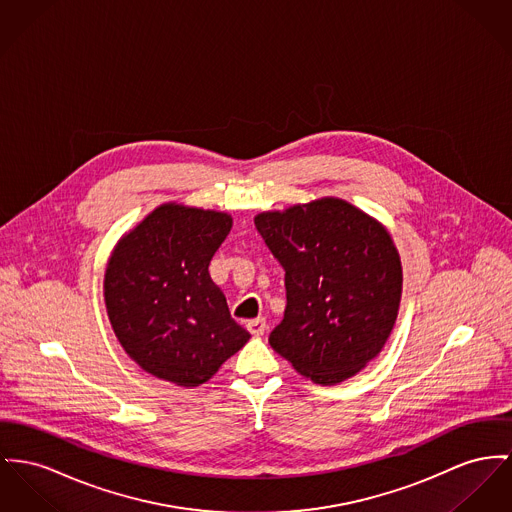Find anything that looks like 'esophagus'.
Returning a JSON list of instances; mask_svg holds the SVG:
<instances>
[{
    "instance_id": "1",
    "label": "esophagus",
    "mask_w": 512,
    "mask_h": 512,
    "mask_svg": "<svg viewBox=\"0 0 512 512\" xmlns=\"http://www.w3.org/2000/svg\"><path fill=\"white\" fill-rule=\"evenodd\" d=\"M246 328H248V332H250L254 338H260V336H264V332L268 330V324H266L264 318H256V320H250V322L246 324Z\"/></svg>"
}]
</instances>
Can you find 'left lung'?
Listing matches in <instances>:
<instances>
[{
	"instance_id": "obj_1",
	"label": "left lung",
	"mask_w": 512,
	"mask_h": 512,
	"mask_svg": "<svg viewBox=\"0 0 512 512\" xmlns=\"http://www.w3.org/2000/svg\"><path fill=\"white\" fill-rule=\"evenodd\" d=\"M254 225L285 270L273 351L316 384L359 373L388 340L402 297V264L386 229L336 198L260 213Z\"/></svg>"
}]
</instances>
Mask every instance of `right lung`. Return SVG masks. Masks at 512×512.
Returning <instances> with one entry per match:
<instances>
[{"mask_svg": "<svg viewBox=\"0 0 512 512\" xmlns=\"http://www.w3.org/2000/svg\"><path fill=\"white\" fill-rule=\"evenodd\" d=\"M227 213L165 204L118 242L104 273L114 334L149 375L198 386L250 340L209 277Z\"/></svg>", "mask_w": 512, "mask_h": 512, "instance_id": "1", "label": "right lung"}]
</instances>
